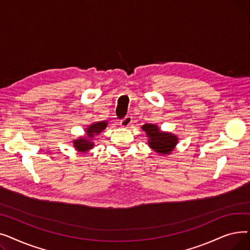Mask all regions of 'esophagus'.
Wrapping results in <instances>:
<instances>
[{
	"instance_id": "34e87169",
	"label": "esophagus",
	"mask_w": 250,
	"mask_h": 250,
	"mask_svg": "<svg viewBox=\"0 0 250 250\" xmlns=\"http://www.w3.org/2000/svg\"><path fill=\"white\" fill-rule=\"evenodd\" d=\"M133 124V117L132 116H125V118H123V120L120 122V125L123 126V127H128L130 125Z\"/></svg>"
}]
</instances>
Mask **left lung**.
Here are the masks:
<instances>
[{"mask_svg":"<svg viewBox=\"0 0 250 250\" xmlns=\"http://www.w3.org/2000/svg\"><path fill=\"white\" fill-rule=\"evenodd\" d=\"M142 128L149 137V146L157 153L170 154L177 144V138L174 135L160 132L159 127L155 125L146 124Z\"/></svg>","mask_w":250,"mask_h":250,"instance_id":"8db88e82","label":"left lung"}]
</instances>
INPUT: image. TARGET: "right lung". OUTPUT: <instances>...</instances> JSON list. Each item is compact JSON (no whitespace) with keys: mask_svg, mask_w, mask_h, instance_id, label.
Returning <instances> with one entry per match:
<instances>
[{"mask_svg":"<svg viewBox=\"0 0 250 250\" xmlns=\"http://www.w3.org/2000/svg\"><path fill=\"white\" fill-rule=\"evenodd\" d=\"M107 124L106 122H99L97 124H93L91 125L89 127L86 128V135L88 136V138H93L95 135H99L102 130L106 127ZM74 146L75 148L80 151V152H86L89 149L93 148V143L91 142V140L89 139H85V138H81L79 140H76L74 142Z\"/></svg>","mask_w":250,"mask_h":250,"instance_id":"1","label":"right lung"}]
</instances>
